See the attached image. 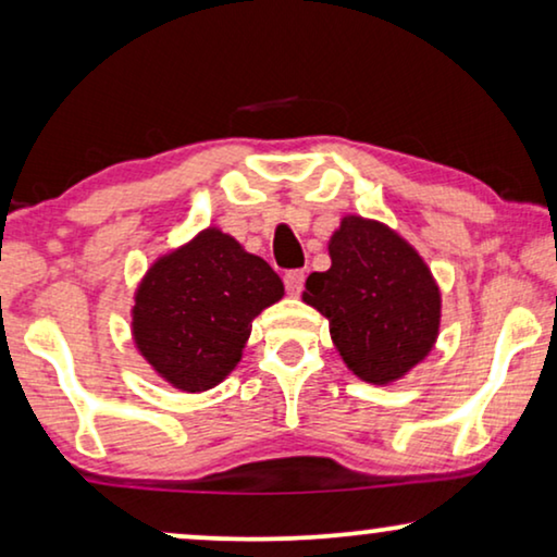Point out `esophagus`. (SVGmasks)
Here are the masks:
<instances>
[{"mask_svg": "<svg viewBox=\"0 0 557 557\" xmlns=\"http://www.w3.org/2000/svg\"><path fill=\"white\" fill-rule=\"evenodd\" d=\"M284 284H286V292L288 294L299 296L301 288H304V271H286Z\"/></svg>", "mask_w": 557, "mask_h": 557, "instance_id": "esophagus-1", "label": "esophagus"}]
</instances>
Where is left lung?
Listing matches in <instances>:
<instances>
[{"mask_svg": "<svg viewBox=\"0 0 557 557\" xmlns=\"http://www.w3.org/2000/svg\"><path fill=\"white\" fill-rule=\"evenodd\" d=\"M330 258V271L307 278L304 301L330 319L334 347L357 377L395 383L436 345V278L408 240L360 215L342 218Z\"/></svg>", "mask_w": 557, "mask_h": 557, "instance_id": "8db88e82", "label": "left lung"}]
</instances>
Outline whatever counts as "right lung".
<instances>
[{
	"label": "right lung",
	"instance_id": "right-lung-1",
	"mask_svg": "<svg viewBox=\"0 0 557 557\" xmlns=\"http://www.w3.org/2000/svg\"><path fill=\"white\" fill-rule=\"evenodd\" d=\"M284 296L278 273L208 227L157 258L134 296L132 334L166 383L202 393L240 362L253 319Z\"/></svg>",
	"mask_w": 557,
	"mask_h": 557
}]
</instances>
